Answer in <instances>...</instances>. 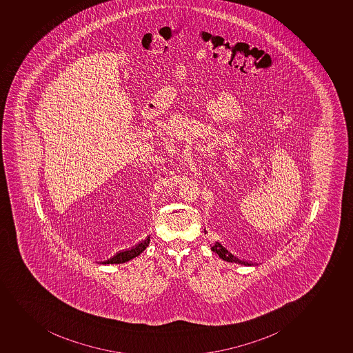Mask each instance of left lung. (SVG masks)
<instances>
[{"mask_svg":"<svg viewBox=\"0 0 353 353\" xmlns=\"http://www.w3.org/2000/svg\"><path fill=\"white\" fill-rule=\"evenodd\" d=\"M212 250L214 252L219 254L221 259L229 261V263H241V265H245V266H250V265H251V263H248V261H244V260H241L239 258H237V256H234V254H232L230 251H228L227 248H224L219 241H216L215 245L212 246Z\"/></svg>","mask_w":353,"mask_h":353,"instance_id":"1","label":"left lung"}]
</instances>
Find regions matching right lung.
<instances>
[{
  "label": "right lung",
  "instance_id": "add662e5",
  "mask_svg": "<svg viewBox=\"0 0 353 353\" xmlns=\"http://www.w3.org/2000/svg\"><path fill=\"white\" fill-rule=\"evenodd\" d=\"M150 244V236L145 238L144 241H139L137 245L131 248L130 250H125V251H121V252L116 253L115 256L110 258V259L104 261L103 263H123L129 261V260L134 259L136 256H139L143 251H144Z\"/></svg>",
  "mask_w": 353,
  "mask_h": 353
}]
</instances>
